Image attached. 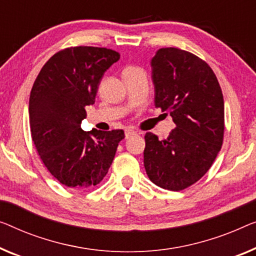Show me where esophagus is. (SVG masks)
<instances>
[{"mask_svg": "<svg viewBox=\"0 0 256 256\" xmlns=\"http://www.w3.org/2000/svg\"><path fill=\"white\" fill-rule=\"evenodd\" d=\"M136 131H132V130H126V131H125V139L131 138V136H136Z\"/></svg>", "mask_w": 256, "mask_h": 256, "instance_id": "esophagus-1", "label": "esophagus"}]
</instances>
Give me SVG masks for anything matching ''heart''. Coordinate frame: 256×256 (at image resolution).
I'll use <instances>...</instances> for the list:
<instances>
[{"label":"heart","instance_id":"heart-1","mask_svg":"<svg viewBox=\"0 0 256 256\" xmlns=\"http://www.w3.org/2000/svg\"><path fill=\"white\" fill-rule=\"evenodd\" d=\"M130 68H131V66H130Z\"/></svg>","mask_w":256,"mask_h":256}]
</instances>
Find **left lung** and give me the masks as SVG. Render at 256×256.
<instances>
[{
	"instance_id": "obj_1",
	"label": "left lung",
	"mask_w": 256,
	"mask_h": 256,
	"mask_svg": "<svg viewBox=\"0 0 256 256\" xmlns=\"http://www.w3.org/2000/svg\"><path fill=\"white\" fill-rule=\"evenodd\" d=\"M155 106L176 124L166 139L144 136V164L160 188L182 190L210 169L224 136V100L212 68L192 52L161 48L152 60Z\"/></svg>"
}]
</instances>
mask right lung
<instances>
[{
    "mask_svg": "<svg viewBox=\"0 0 256 256\" xmlns=\"http://www.w3.org/2000/svg\"><path fill=\"white\" fill-rule=\"evenodd\" d=\"M108 48L68 47L57 52L38 74L30 95V136L52 176L68 188L100 184L115 158L123 130L82 128L106 68L120 60Z\"/></svg>",
    "mask_w": 256,
    "mask_h": 256,
    "instance_id": "right-lung-1",
    "label": "right lung"
}]
</instances>
